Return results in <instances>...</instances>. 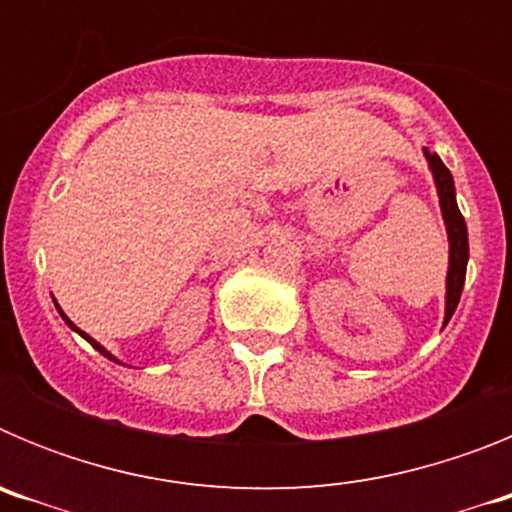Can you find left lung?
<instances>
[{
  "mask_svg": "<svg viewBox=\"0 0 512 512\" xmlns=\"http://www.w3.org/2000/svg\"><path fill=\"white\" fill-rule=\"evenodd\" d=\"M428 164L433 169V179H436L438 197H441L443 220H446V230H449L451 243V259H449V279H446V323L454 315L456 305H459L461 289H464V279H467V259H469V238H467V223L461 217L459 207H456L454 197V179L451 171L443 166L441 158L436 153H428Z\"/></svg>",
  "mask_w": 512,
  "mask_h": 512,
  "instance_id": "obj_1",
  "label": "left lung"
}]
</instances>
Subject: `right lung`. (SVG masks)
Returning a JSON list of instances; mask_svg holds the SVG:
<instances>
[{
	"mask_svg": "<svg viewBox=\"0 0 512 512\" xmlns=\"http://www.w3.org/2000/svg\"><path fill=\"white\" fill-rule=\"evenodd\" d=\"M58 312H61V310H58ZM61 318H63V320H66V323H69V325H71V328H74V330H76V333H81V330H79V328H76V325H74V323H71V320H69V318H66V315H63V312H61ZM81 336L87 338V341H89V343H92V346H94V348H97L99 354H104V356H107V359L117 361V359H115V356H110V354H107V351H104V348H102V346H99V343H97V341H94V338H89V336H87V333H81Z\"/></svg>",
	"mask_w": 512,
	"mask_h": 512,
	"instance_id": "add662e5",
	"label": "right lung"
}]
</instances>
